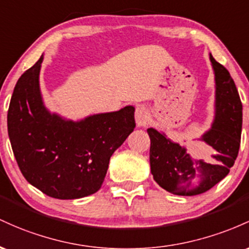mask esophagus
<instances>
[{
  "mask_svg": "<svg viewBox=\"0 0 249 249\" xmlns=\"http://www.w3.org/2000/svg\"><path fill=\"white\" fill-rule=\"evenodd\" d=\"M135 121L139 127H146L149 122V111L144 106H138L135 109Z\"/></svg>",
  "mask_w": 249,
  "mask_h": 249,
  "instance_id": "1",
  "label": "esophagus"
}]
</instances>
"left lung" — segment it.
Returning <instances> with one entry per match:
<instances>
[{"label":"left lung","mask_w":249,"mask_h":249,"mask_svg":"<svg viewBox=\"0 0 249 249\" xmlns=\"http://www.w3.org/2000/svg\"><path fill=\"white\" fill-rule=\"evenodd\" d=\"M216 85V113L212 129L202 141L214 153L194 160L186 148L149 128V161L159 186L177 195H197L209 191L227 177L241 142L242 103L230 71L211 55Z\"/></svg>","instance_id":"1"}]
</instances>
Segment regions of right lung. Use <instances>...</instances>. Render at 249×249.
Masks as SVG:
<instances>
[{
    "instance_id": "right-lung-1",
    "label": "right lung",
    "mask_w": 249,
    "mask_h": 249,
    "mask_svg": "<svg viewBox=\"0 0 249 249\" xmlns=\"http://www.w3.org/2000/svg\"><path fill=\"white\" fill-rule=\"evenodd\" d=\"M43 55L21 75L8 109V134L22 175L50 197L79 199L101 188L110 156L135 128L134 107L66 121L44 108Z\"/></svg>"
}]
</instances>
